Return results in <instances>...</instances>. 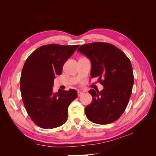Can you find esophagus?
<instances>
[{
  "label": "esophagus",
  "instance_id": "obj_1",
  "mask_svg": "<svg viewBox=\"0 0 156 156\" xmlns=\"http://www.w3.org/2000/svg\"><path fill=\"white\" fill-rule=\"evenodd\" d=\"M83 94H84V93H83V92H79L78 94H78V96H79H79H81Z\"/></svg>",
  "mask_w": 156,
  "mask_h": 156
}]
</instances>
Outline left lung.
<instances>
[{
  "label": "left lung",
  "mask_w": 156,
  "mask_h": 156,
  "mask_svg": "<svg viewBox=\"0 0 156 156\" xmlns=\"http://www.w3.org/2000/svg\"><path fill=\"white\" fill-rule=\"evenodd\" d=\"M90 60L91 77H98L104 87L101 92H88L92 101L84 111L93 123L108 124L116 121L126 110L134 83L128 57L116 46L103 42L84 44L77 49Z\"/></svg>",
  "instance_id": "1"
}]
</instances>
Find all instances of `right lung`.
Here are the masks:
<instances>
[{
	"instance_id": "add662e5",
	"label": "right lung",
	"mask_w": 156,
	"mask_h": 156,
	"mask_svg": "<svg viewBox=\"0 0 156 156\" xmlns=\"http://www.w3.org/2000/svg\"><path fill=\"white\" fill-rule=\"evenodd\" d=\"M79 46H41L27 58L23 66L20 79L22 100L31 120L41 128L53 129L67 121L68 107L77 98V92L59 89L54 93L53 82Z\"/></svg>"
}]
</instances>
